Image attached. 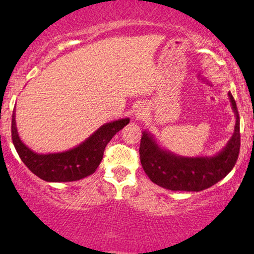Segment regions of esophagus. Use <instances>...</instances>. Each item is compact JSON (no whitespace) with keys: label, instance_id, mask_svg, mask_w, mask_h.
<instances>
[{"label":"esophagus","instance_id":"esophagus-1","mask_svg":"<svg viewBox=\"0 0 254 254\" xmlns=\"http://www.w3.org/2000/svg\"><path fill=\"white\" fill-rule=\"evenodd\" d=\"M143 116H144V110H138V111H137V113H136V118L137 119H141L142 117H143Z\"/></svg>","mask_w":254,"mask_h":254}]
</instances>
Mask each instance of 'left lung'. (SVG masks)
Here are the masks:
<instances>
[{
    "label": "left lung",
    "instance_id": "left-lung-1",
    "mask_svg": "<svg viewBox=\"0 0 254 254\" xmlns=\"http://www.w3.org/2000/svg\"><path fill=\"white\" fill-rule=\"evenodd\" d=\"M228 97L237 116L234 133L215 156H178L162 149L155 138L144 131L139 145V159L151 182L167 190L198 192L215 185L233 170L240 151V118L230 92Z\"/></svg>",
    "mask_w": 254,
    "mask_h": 254
}]
</instances>
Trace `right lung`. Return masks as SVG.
Masks as SVG:
<instances>
[{
  "instance_id": "right-lung-1",
  "label": "right lung",
  "mask_w": 254,
  "mask_h": 254,
  "mask_svg": "<svg viewBox=\"0 0 254 254\" xmlns=\"http://www.w3.org/2000/svg\"><path fill=\"white\" fill-rule=\"evenodd\" d=\"M130 119L104 124L77 147L63 153L38 154L22 143L17 133L15 115L11 116V139L20 159L32 173L50 183H65L83 179L97 171L103 160L104 150L112 137L122 130Z\"/></svg>"
}]
</instances>
